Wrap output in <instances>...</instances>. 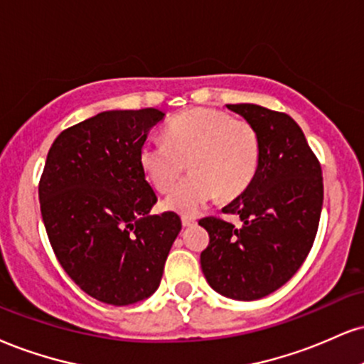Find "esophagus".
<instances>
[{
  "label": "esophagus",
  "mask_w": 364,
  "mask_h": 364,
  "mask_svg": "<svg viewBox=\"0 0 364 364\" xmlns=\"http://www.w3.org/2000/svg\"><path fill=\"white\" fill-rule=\"evenodd\" d=\"M181 224L183 227H193L196 224V220L191 217H181Z\"/></svg>",
  "instance_id": "esophagus-1"
}]
</instances>
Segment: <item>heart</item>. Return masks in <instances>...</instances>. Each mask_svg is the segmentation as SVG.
I'll use <instances>...</instances> for the list:
<instances>
[{"mask_svg": "<svg viewBox=\"0 0 364 364\" xmlns=\"http://www.w3.org/2000/svg\"><path fill=\"white\" fill-rule=\"evenodd\" d=\"M191 174L164 198V207L195 215L210 200H232L247 190L261 163V137L251 122L212 108L179 113L166 139L147 137L139 164L157 191H168L186 168Z\"/></svg>", "mask_w": 364, "mask_h": 364, "instance_id": "1", "label": "heart"}]
</instances>
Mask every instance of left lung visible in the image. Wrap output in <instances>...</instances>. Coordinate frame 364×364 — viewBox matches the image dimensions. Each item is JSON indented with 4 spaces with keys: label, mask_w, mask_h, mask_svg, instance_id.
<instances>
[{
    "label": "left lung",
    "mask_w": 364,
    "mask_h": 364,
    "mask_svg": "<svg viewBox=\"0 0 364 364\" xmlns=\"http://www.w3.org/2000/svg\"><path fill=\"white\" fill-rule=\"evenodd\" d=\"M227 108L257 129L261 163L247 190L222 208L237 213L240 229L217 217L198 222L210 235L200 262L217 293L249 301L283 287L309 256L322 212V169L290 115L252 103Z\"/></svg>",
    "instance_id": "left-lung-1"
}]
</instances>
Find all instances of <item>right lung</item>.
<instances>
[{
  "instance_id": "right-lung-1",
  "label": "right lung",
  "mask_w": 364,
  "mask_h": 364,
  "mask_svg": "<svg viewBox=\"0 0 364 364\" xmlns=\"http://www.w3.org/2000/svg\"><path fill=\"white\" fill-rule=\"evenodd\" d=\"M163 118L156 108L102 112L60 132L47 154L38 200L50 246L69 278L103 304L151 296L181 230L174 212L149 213L157 196L139 164Z\"/></svg>"
}]
</instances>
